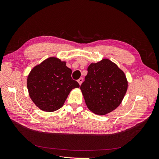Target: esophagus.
<instances>
[{"mask_svg": "<svg viewBox=\"0 0 159 159\" xmlns=\"http://www.w3.org/2000/svg\"><path fill=\"white\" fill-rule=\"evenodd\" d=\"M78 81L79 84L81 85V84H82V82H83V78H80L78 80Z\"/></svg>", "mask_w": 159, "mask_h": 159, "instance_id": "obj_1", "label": "esophagus"}]
</instances>
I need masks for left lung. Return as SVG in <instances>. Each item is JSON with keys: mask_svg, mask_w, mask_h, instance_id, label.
<instances>
[{"mask_svg": "<svg viewBox=\"0 0 159 159\" xmlns=\"http://www.w3.org/2000/svg\"><path fill=\"white\" fill-rule=\"evenodd\" d=\"M127 86L124 72L111 61L103 59L89 66L80 89L88 109L102 115L113 111L121 104Z\"/></svg>", "mask_w": 159, "mask_h": 159, "instance_id": "1", "label": "left lung"}]
</instances>
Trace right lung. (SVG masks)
I'll use <instances>...</instances> for the list:
<instances>
[{
	"instance_id": "1",
	"label": "right lung",
	"mask_w": 159,
	"mask_h": 159,
	"mask_svg": "<svg viewBox=\"0 0 159 159\" xmlns=\"http://www.w3.org/2000/svg\"><path fill=\"white\" fill-rule=\"evenodd\" d=\"M71 74V70L66 66V61L54 57L35 66L27 79V88L32 102L48 112L61 108L70 91L80 87Z\"/></svg>"
}]
</instances>
